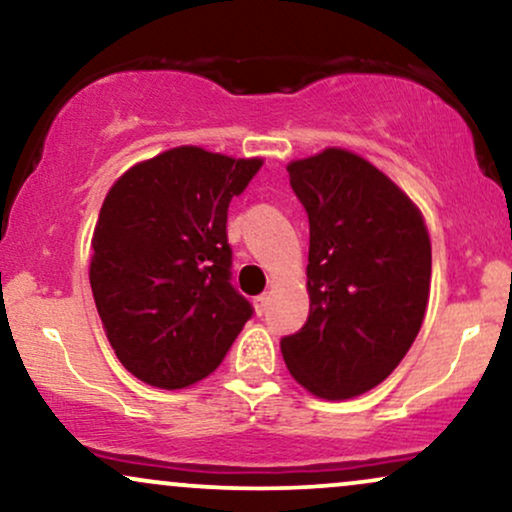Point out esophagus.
Instances as JSON below:
<instances>
[{
    "label": "esophagus",
    "instance_id": "34e87169",
    "mask_svg": "<svg viewBox=\"0 0 512 512\" xmlns=\"http://www.w3.org/2000/svg\"><path fill=\"white\" fill-rule=\"evenodd\" d=\"M252 303H255V313H257V315H262V313H264V310H267L269 296H267V293H262V296H257V298H255V301H252Z\"/></svg>",
    "mask_w": 512,
    "mask_h": 512
}]
</instances>
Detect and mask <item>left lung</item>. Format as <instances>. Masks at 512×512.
Returning <instances> with one entry per match:
<instances>
[{"instance_id": "1", "label": "left lung", "mask_w": 512, "mask_h": 512, "mask_svg": "<svg viewBox=\"0 0 512 512\" xmlns=\"http://www.w3.org/2000/svg\"><path fill=\"white\" fill-rule=\"evenodd\" d=\"M308 211V322L281 339L286 368L322 399H351L399 366L424 322L431 238L419 207L346 149L291 161Z\"/></svg>"}]
</instances>
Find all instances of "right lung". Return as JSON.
Returning <instances> with one entry per match:
<instances>
[{
    "mask_svg": "<svg viewBox=\"0 0 512 512\" xmlns=\"http://www.w3.org/2000/svg\"><path fill=\"white\" fill-rule=\"evenodd\" d=\"M262 158L175 146L115 180L93 231V301L134 378L180 390L219 368L250 320L231 286L228 204Z\"/></svg>",
    "mask_w": 512,
    "mask_h": 512,
    "instance_id": "add662e5",
    "label": "right lung"
}]
</instances>
